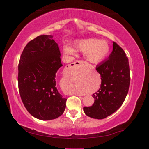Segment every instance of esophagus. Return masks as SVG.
<instances>
[{
  "mask_svg": "<svg viewBox=\"0 0 149 149\" xmlns=\"http://www.w3.org/2000/svg\"><path fill=\"white\" fill-rule=\"evenodd\" d=\"M83 63H84V62L81 61V60H79V61H76L74 63H72V64L74 65H80L81 64H83Z\"/></svg>",
  "mask_w": 149,
  "mask_h": 149,
  "instance_id": "34e87169",
  "label": "esophagus"
}]
</instances>
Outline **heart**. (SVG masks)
I'll list each match as a JSON object with an SVG mask.
<instances>
[{
	"mask_svg": "<svg viewBox=\"0 0 149 149\" xmlns=\"http://www.w3.org/2000/svg\"><path fill=\"white\" fill-rule=\"evenodd\" d=\"M77 50L85 52V58L91 63H99L104 60L109 53L110 47L105 40L97 39H87L79 40L75 43ZM63 51L65 54L74 56L75 50L68 45L63 47Z\"/></svg>",
	"mask_w": 149,
	"mask_h": 149,
	"instance_id": "obj_1",
	"label": "heart"
}]
</instances>
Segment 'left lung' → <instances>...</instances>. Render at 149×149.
<instances>
[{
  "label": "left lung",
  "instance_id": "1",
  "mask_svg": "<svg viewBox=\"0 0 149 149\" xmlns=\"http://www.w3.org/2000/svg\"><path fill=\"white\" fill-rule=\"evenodd\" d=\"M101 76L99 91L93 95L94 104L84 107L85 114L95 119H104L112 114L124 102L129 91L130 74L128 58L116 42L108 60L96 67Z\"/></svg>",
  "mask_w": 149,
  "mask_h": 149
}]
</instances>
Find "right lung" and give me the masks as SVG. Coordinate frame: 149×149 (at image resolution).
I'll return each instance as SVG.
<instances>
[{
    "label": "right lung",
    "mask_w": 149,
    "mask_h": 149,
    "mask_svg": "<svg viewBox=\"0 0 149 149\" xmlns=\"http://www.w3.org/2000/svg\"><path fill=\"white\" fill-rule=\"evenodd\" d=\"M52 35H42L25 47L18 64V88L25 107L41 120L56 119L64 113L66 99L56 87L62 66L58 45Z\"/></svg>",
    "instance_id": "1"
}]
</instances>
